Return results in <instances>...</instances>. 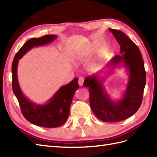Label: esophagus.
<instances>
[{
  "mask_svg": "<svg viewBox=\"0 0 157 157\" xmlns=\"http://www.w3.org/2000/svg\"><path fill=\"white\" fill-rule=\"evenodd\" d=\"M84 78H82V77H80V78H79V79H78L79 85L82 86L83 85V84H84Z\"/></svg>",
  "mask_w": 157,
  "mask_h": 157,
  "instance_id": "34e87169",
  "label": "esophagus"
}]
</instances>
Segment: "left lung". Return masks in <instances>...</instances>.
Returning <instances> with one entry per match:
<instances>
[{
  "mask_svg": "<svg viewBox=\"0 0 157 157\" xmlns=\"http://www.w3.org/2000/svg\"><path fill=\"white\" fill-rule=\"evenodd\" d=\"M109 31L120 45L121 55H115L107 65L114 68L121 63L129 72L123 97L113 101L105 91L101 79L96 75L87 77L84 86L89 88L90 105L96 117L105 122H117L130 117L139 109L146 85V71L140 51L135 43L121 31Z\"/></svg>",
  "mask_w": 157,
  "mask_h": 157,
  "instance_id": "left-lung-1",
  "label": "left lung"
}]
</instances>
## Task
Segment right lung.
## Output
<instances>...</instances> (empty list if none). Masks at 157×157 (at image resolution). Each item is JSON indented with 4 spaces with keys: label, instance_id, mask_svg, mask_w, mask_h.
<instances>
[{
    "label": "right lung",
    "instance_id": "add662e5",
    "mask_svg": "<svg viewBox=\"0 0 157 157\" xmlns=\"http://www.w3.org/2000/svg\"><path fill=\"white\" fill-rule=\"evenodd\" d=\"M56 38L55 35L31 38L16 53L12 63V88L23 117L33 124L48 128L61 126L67 119L73 95L79 87L78 78H74L68 84L60 88L45 105H39L29 101L23 94L19 85L17 71L19 60L32 48L47 44Z\"/></svg>",
    "mask_w": 157,
    "mask_h": 157
}]
</instances>
